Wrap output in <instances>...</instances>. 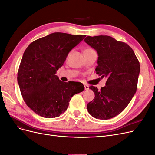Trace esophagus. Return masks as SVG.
<instances>
[{
  "instance_id": "1",
  "label": "esophagus",
  "mask_w": 155,
  "mask_h": 155,
  "mask_svg": "<svg viewBox=\"0 0 155 155\" xmlns=\"http://www.w3.org/2000/svg\"><path fill=\"white\" fill-rule=\"evenodd\" d=\"M84 86H85V89L86 91L88 90V89H89V86H88V85H85Z\"/></svg>"
}]
</instances>
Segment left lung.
Instances as JSON below:
<instances>
[{
	"label": "left lung",
	"instance_id": "1",
	"mask_svg": "<svg viewBox=\"0 0 155 155\" xmlns=\"http://www.w3.org/2000/svg\"><path fill=\"white\" fill-rule=\"evenodd\" d=\"M84 41L98 54L96 74L107 80L104 87L89 88L94 100L87 108L94 118L109 120L121 113L129 105L137 89L140 63L133 49L108 35L88 36Z\"/></svg>",
	"mask_w": 155,
	"mask_h": 155
}]
</instances>
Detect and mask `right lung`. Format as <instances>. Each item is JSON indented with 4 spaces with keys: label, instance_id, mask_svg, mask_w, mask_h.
I'll use <instances>...</instances> for the list:
<instances>
[{
    "label": "right lung",
    "instance_id": "obj_1",
    "mask_svg": "<svg viewBox=\"0 0 155 155\" xmlns=\"http://www.w3.org/2000/svg\"><path fill=\"white\" fill-rule=\"evenodd\" d=\"M84 37L55 32L32 42L25 51L17 81L26 104L37 114L57 118L67 109L72 97L83 91L81 83L61 81L55 74Z\"/></svg>",
    "mask_w": 155,
    "mask_h": 155
}]
</instances>
